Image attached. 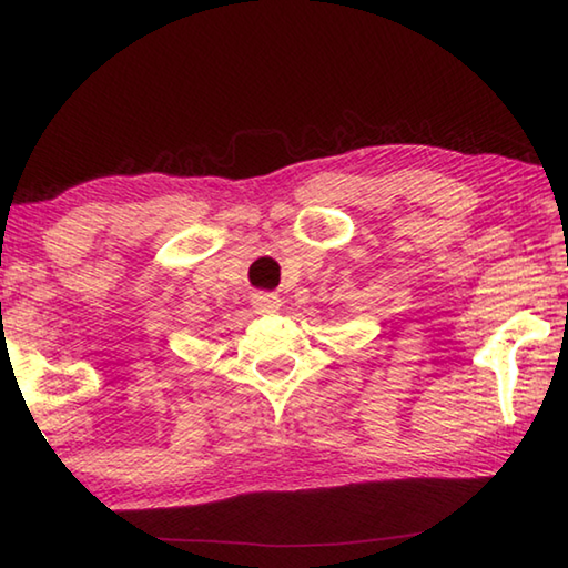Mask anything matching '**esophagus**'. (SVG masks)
Masks as SVG:
<instances>
[{
	"mask_svg": "<svg viewBox=\"0 0 568 568\" xmlns=\"http://www.w3.org/2000/svg\"><path fill=\"white\" fill-rule=\"evenodd\" d=\"M252 308L255 313H275L281 308V298L275 293H255L252 295Z\"/></svg>",
	"mask_w": 568,
	"mask_h": 568,
	"instance_id": "1",
	"label": "esophagus"
}]
</instances>
